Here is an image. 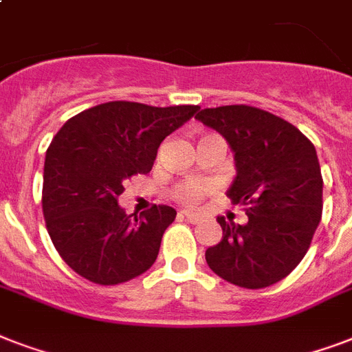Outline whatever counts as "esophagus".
Masks as SVG:
<instances>
[{
	"label": "esophagus",
	"mask_w": 352,
	"mask_h": 352,
	"mask_svg": "<svg viewBox=\"0 0 352 352\" xmlns=\"http://www.w3.org/2000/svg\"><path fill=\"white\" fill-rule=\"evenodd\" d=\"M181 215H182V217H184V219L188 221V223H192V225L199 223V215L193 214V212H190V210H182Z\"/></svg>",
	"instance_id": "34e87169"
}]
</instances>
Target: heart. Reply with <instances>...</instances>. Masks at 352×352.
Returning a JSON list of instances; mask_svg holds the SVG:
<instances>
[{
    "mask_svg": "<svg viewBox=\"0 0 352 352\" xmlns=\"http://www.w3.org/2000/svg\"><path fill=\"white\" fill-rule=\"evenodd\" d=\"M208 182L203 181H184L181 184H177L175 188V197L179 201L186 204H197L203 195L210 190Z\"/></svg>",
    "mask_w": 352,
    "mask_h": 352,
    "instance_id": "1",
    "label": "heart"
}]
</instances>
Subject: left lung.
<instances>
[{
  "instance_id": "8db88e82",
  "label": "left lung",
  "mask_w": 352,
  "mask_h": 352,
  "mask_svg": "<svg viewBox=\"0 0 352 352\" xmlns=\"http://www.w3.org/2000/svg\"><path fill=\"white\" fill-rule=\"evenodd\" d=\"M230 144L235 175L226 195L245 206V225L217 217L223 239L206 250L219 278L265 289L287 278L322 221L323 179L314 144L296 126L252 106H221L195 115Z\"/></svg>"
}]
</instances>
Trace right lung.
Segmentation results:
<instances>
[{
    "label": "right lung",
    "instance_id": "1",
    "mask_svg": "<svg viewBox=\"0 0 352 352\" xmlns=\"http://www.w3.org/2000/svg\"><path fill=\"white\" fill-rule=\"evenodd\" d=\"M197 109L107 102L69 118L52 138L43 166V217L58 254L82 278L118 285L153 265L177 212L153 204L127 215L118 195L127 179L151 171L160 142Z\"/></svg>",
    "mask_w": 352,
    "mask_h": 352
}]
</instances>
